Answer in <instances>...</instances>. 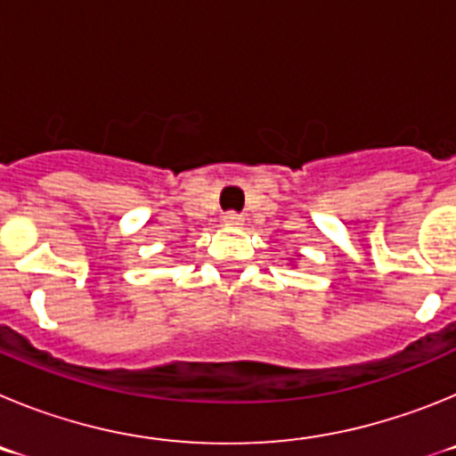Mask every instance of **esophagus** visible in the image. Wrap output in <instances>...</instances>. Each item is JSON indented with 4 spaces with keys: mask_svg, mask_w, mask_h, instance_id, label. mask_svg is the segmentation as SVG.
Returning a JSON list of instances; mask_svg holds the SVG:
<instances>
[{
    "mask_svg": "<svg viewBox=\"0 0 456 456\" xmlns=\"http://www.w3.org/2000/svg\"><path fill=\"white\" fill-rule=\"evenodd\" d=\"M241 215H237V212H225L224 215V224L225 225H241Z\"/></svg>",
    "mask_w": 456,
    "mask_h": 456,
    "instance_id": "obj_1",
    "label": "esophagus"
}]
</instances>
